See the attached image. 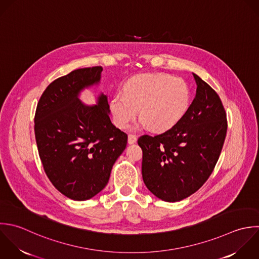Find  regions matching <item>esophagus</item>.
<instances>
[{
	"label": "esophagus",
	"mask_w": 259,
	"mask_h": 259,
	"mask_svg": "<svg viewBox=\"0 0 259 259\" xmlns=\"http://www.w3.org/2000/svg\"><path fill=\"white\" fill-rule=\"evenodd\" d=\"M136 141H137V138L135 135H132V134L128 135V143L129 144H134Z\"/></svg>",
	"instance_id": "34e87169"
}]
</instances>
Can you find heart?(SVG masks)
Segmentation results:
<instances>
[{"label": "heart", "instance_id": "heart-1", "mask_svg": "<svg viewBox=\"0 0 259 259\" xmlns=\"http://www.w3.org/2000/svg\"><path fill=\"white\" fill-rule=\"evenodd\" d=\"M116 93L110 108L118 127L126 128L137 115L154 132L175 127L188 113L192 96L187 82L168 74L149 73L130 77Z\"/></svg>", "mask_w": 259, "mask_h": 259}]
</instances>
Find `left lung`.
Wrapping results in <instances>:
<instances>
[{
    "label": "left lung",
    "mask_w": 259,
    "mask_h": 259,
    "mask_svg": "<svg viewBox=\"0 0 259 259\" xmlns=\"http://www.w3.org/2000/svg\"><path fill=\"white\" fill-rule=\"evenodd\" d=\"M193 75L197 94L186 116L162 134L138 139L143 182L165 202L182 201L206 183L226 137V112L218 94L199 75Z\"/></svg>",
    "instance_id": "left-lung-1"
}]
</instances>
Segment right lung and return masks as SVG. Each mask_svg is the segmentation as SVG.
Here are the masks:
<instances>
[{"mask_svg": "<svg viewBox=\"0 0 259 259\" xmlns=\"http://www.w3.org/2000/svg\"><path fill=\"white\" fill-rule=\"evenodd\" d=\"M102 66L75 69L53 80L36 108L34 131L39 156L51 184L65 197L85 201L108 184L128 136L110 120L107 96L97 105L80 102L82 90L98 84Z\"/></svg>", "mask_w": 259, "mask_h": 259, "instance_id": "obj_1", "label": "right lung"}]
</instances>
